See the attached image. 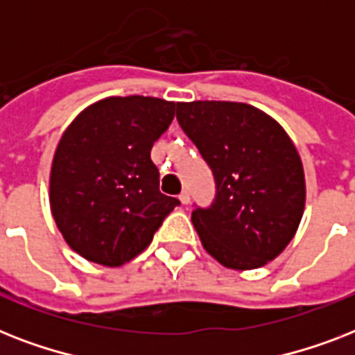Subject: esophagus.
<instances>
[{
	"label": "esophagus",
	"instance_id": "1",
	"mask_svg": "<svg viewBox=\"0 0 355 355\" xmlns=\"http://www.w3.org/2000/svg\"><path fill=\"white\" fill-rule=\"evenodd\" d=\"M178 199H180V202H182V205H188V202H189V191H182V193L178 195Z\"/></svg>",
	"mask_w": 355,
	"mask_h": 355
}]
</instances>
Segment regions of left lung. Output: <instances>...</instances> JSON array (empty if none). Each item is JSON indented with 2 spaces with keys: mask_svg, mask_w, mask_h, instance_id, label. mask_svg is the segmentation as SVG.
Here are the masks:
<instances>
[{
  "mask_svg": "<svg viewBox=\"0 0 355 355\" xmlns=\"http://www.w3.org/2000/svg\"><path fill=\"white\" fill-rule=\"evenodd\" d=\"M177 119L216 180L191 221L202 247L228 269H258L287 247L306 202L300 156L286 130L232 101L177 103Z\"/></svg>",
  "mask_w": 355,
  "mask_h": 355,
  "instance_id": "obj_1",
  "label": "left lung"
}]
</instances>
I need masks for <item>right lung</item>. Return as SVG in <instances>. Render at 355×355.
Wrapping results in <instances>:
<instances>
[{
  "instance_id": "right-lung-1",
  "label": "right lung",
  "mask_w": 355,
  "mask_h": 355,
  "mask_svg": "<svg viewBox=\"0 0 355 355\" xmlns=\"http://www.w3.org/2000/svg\"><path fill=\"white\" fill-rule=\"evenodd\" d=\"M175 118V103L108 97L66 128L49 180L51 214L75 252L119 267L144 252L180 200L160 193L150 149Z\"/></svg>"
}]
</instances>
